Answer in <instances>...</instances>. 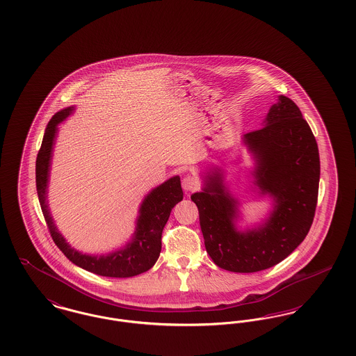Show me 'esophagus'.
Returning <instances> with one entry per match:
<instances>
[{
  "mask_svg": "<svg viewBox=\"0 0 356 356\" xmlns=\"http://www.w3.org/2000/svg\"><path fill=\"white\" fill-rule=\"evenodd\" d=\"M181 186H183V189H184L186 192H192V191H195V189L199 188V181H197V179L193 177V176H186V177L183 179Z\"/></svg>",
  "mask_w": 356,
  "mask_h": 356,
  "instance_id": "34e87169",
  "label": "esophagus"
}]
</instances>
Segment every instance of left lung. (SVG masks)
<instances>
[{
    "label": "left lung",
    "instance_id": "1",
    "mask_svg": "<svg viewBox=\"0 0 356 356\" xmlns=\"http://www.w3.org/2000/svg\"><path fill=\"white\" fill-rule=\"evenodd\" d=\"M252 154L251 172L259 196L272 199L270 215L244 231L237 228L238 200L220 167L203 176V189L191 196L197 205L205 250L222 270L263 271L292 254L305 240L315 216L321 179L319 149L298 105L280 95L263 128L245 134Z\"/></svg>",
    "mask_w": 356,
    "mask_h": 356
}]
</instances>
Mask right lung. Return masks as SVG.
<instances>
[{"mask_svg":"<svg viewBox=\"0 0 356 356\" xmlns=\"http://www.w3.org/2000/svg\"><path fill=\"white\" fill-rule=\"evenodd\" d=\"M74 111L68 106L57 112L45 129L42 144L35 160V186L38 202L51 238L69 260L86 271L108 277H132L151 270L161 252V234L170 219L172 208L183 200V189L179 176H173L144 197L138 208L136 228L131 240L116 251L105 254H83L65 240L57 229L48 205V186L51 176V157L58 124Z\"/></svg>","mask_w":356,"mask_h":356,"instance_id":"1","label":"right lung"}]
</instances>
